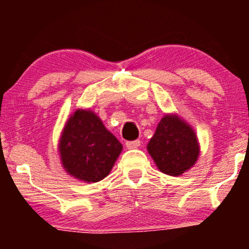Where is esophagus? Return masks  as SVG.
<instances>
[{"label":"esophagus","mask_w":249,"mask_h":249,"mask_svg":"<svg viewBox=\"0 0 249 249\" xmlns=\"http://www.w3.org/2000/svg\"><path fill=\"white\" fill-rule=\"evenodd\" d=\"M127 148H137L138 146H141V141H132V142H125Z\"/></svg>","instance_id":"34e87169"}]
</instances>
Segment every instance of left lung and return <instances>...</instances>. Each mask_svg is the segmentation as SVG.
<instances>
[{"label":"left lung","instance_id":"1","mask_svg":"<svg viewBox=\"0 0 249 249\" xmlns=\"http://www.w3.org/2000/svg\"><path fill=\"white\" fill-rule=\"evenodd\" d=\"M146 148L158 170L172 177L192 168L200 154L196 131L177 113L162 117Z\"/></svg>","mask_w":249,"mask_h":249}]
</instances>
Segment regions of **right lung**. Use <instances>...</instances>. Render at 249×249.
Here are the masks:
<instances>
[{
	"label": "right lung",
	"instance_id": "right-lung-1",
	"mask_svg": "<svg viewBox=\"0 0 249 249\" xmlns=\"http://www.w3.org/2000/svg\"><path fill=\"white\" fill-rule=\"evenodd\" d=\"M122 150L118 139L90 108L71 113L58 142L65 172L84 182L101 181L108 176Z\"/></svg>",
	"mask_w": 249,
	"mask_h": 249
}]
</instances>
